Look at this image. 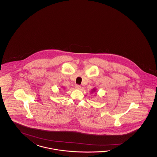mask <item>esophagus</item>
I'll return each instance as SVG.
<instances>
[{
    "instance_id": "1",
    "label": "esophagus",
    "mask_w": 157,
    "mask_h": 157,
    "mask_svg": "<svg viewBox=\"0 0 157 157\" xmlns=\"http://www.w3.org/2000/svg\"><path fill=\"white\" fill-rule=\"evenodd\" d=\"M75 87L76 89H80V88H81V86L79 85L76 84V85H75Z\"/></svg>"
}]
</instances>
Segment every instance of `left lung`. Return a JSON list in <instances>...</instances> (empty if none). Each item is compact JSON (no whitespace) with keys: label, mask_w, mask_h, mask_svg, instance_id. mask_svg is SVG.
I'll use <instances>...</instances> for the list:
<instances>
[{"label":"left lung","mask_w":157,"mask_h":157,"mask_svg":"<svg viewBox=\"0 0 157 157\" xmlns=\"http://www.w3.org/2000/svg\"><path fill=\"white\" fill-rule=\"evenodd\" d=\"M95 91V89H93V90H92V91H91V93H93V92H94Z\"/></svg>","instance_id":"1"}]
</instances>
